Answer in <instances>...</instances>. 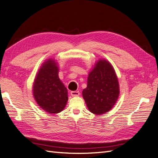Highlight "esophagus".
<instances>
[{"instance_id": "esophagus-1", "label": "esophagus", "mask_w": 158, "mask_h": 158, "mask_svg": "<svg viewBox=\"0 0 158 158\" xmlns=\"http://www.w3.org/2000/svg\"><path fill=\"white\" fill-rule=\"evenodd\" d=\"M79 91H73L71 92V95L72 97H77L79 95Z\"/></svg>"}]
</instances>
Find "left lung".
<instances>
[{"label": "left lung", "instance_id": "obj_1", "mask_svg": "<svg viewBox=\"0 0 158 158\" xmlns=\"http://www.w3.org/2000/svg\"><path fill=\"white\" fill-rule=\"evenodd\" d=\"M118 77L112 64L106 59H99L89 73L87 85L82 91L87 107L95 115L110 111L119 95Z\"/></svg>", "mask_w": 158, "mask_h": 158}]
</instances>
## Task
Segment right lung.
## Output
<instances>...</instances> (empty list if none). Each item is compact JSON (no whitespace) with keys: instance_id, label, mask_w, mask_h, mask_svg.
<instances>
[{"instance_id":"obj_1","label":"right lung","mask_w":158,"mask_h":158,"mask_svg":"<svg viewBox=\"0 0 158 158\" xmlns=\"http://www.w3.org/2000/svg\"><path fill=\"white\" fill-rule=\"evenodd\" d=\"M34 98L39 106L51 114H56L65 107L68 92L59 77L58 63L46 60L39 69L33 85Z\"/></svg>"}]
</instances>
